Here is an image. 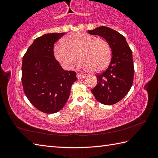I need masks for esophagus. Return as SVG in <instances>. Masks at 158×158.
Instances as JSON below:
<instances>
[{"mask_svg":"<svg viewBox=\"0 0 158 158\" xmlns=\"http://www.w3.org/2000/svg\"><path fill=\"white\" fill-rule=\"evenodd\" d=\"M77 79H84V78L85 75H84V74H80V73H77Z\"/></svg>","mask_w":158,"mask_h":158,"instance_id":"obj_1","label":"esophagus"}]
</instances>
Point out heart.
I'll use <instances>...</instances> for the list:
<instances>
[{
    "label": "heart",
    "instance_id": "obj_1",
    "mask_svg": "<svg viewBox=\"0 0 158 158\" xmlns=\"http://www.w3.org/2000/svg\"><path fill=\"white\" fill-rule=\"evenodd\" d=\"M56 59L66 69H71L77 56L79 67L90 73H98L108 66L111 58L110 46L103 39L85 33H74L63 40V44L54 49Z\"/></svg>",
    "mask_w": 158,
    "mask_h": 158
}]
</instances>
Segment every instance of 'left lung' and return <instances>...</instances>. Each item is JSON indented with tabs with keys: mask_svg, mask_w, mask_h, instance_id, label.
Listing matches in <instances>:
<instances>
[{
	"mask_svg": "<svg viewBox=\"0 0 158 158\" xmlns=\"http://www.w3.org/2000/svg\"><path fill=\"white\" fill-rule=\"evenodd\" d=\"M88 32L103 37L111 49V62L106 70L96 76L97 85L91 92L99 102L114 105L127 94L133 84L135 69L132 51L125 37L110 28L100 26Z\"/></svg>",
	"mask_w": 158,
	"mask_h": 158,
	"instance_id": "1",
	"label": "left lung"
}]
</instances>
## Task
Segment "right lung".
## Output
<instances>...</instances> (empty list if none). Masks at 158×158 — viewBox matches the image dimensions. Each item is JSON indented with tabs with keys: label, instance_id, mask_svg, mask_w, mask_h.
Here are the masks:
<instances>
[{
	"label": "right lung",
	"instance_id": "add662e5",
	"mask_svg": "<svg viewBox=\"0 0 158 158\" xmlns=\"http://www.w3.org/2000/svg\"><path fill=\"white\" fill-rule=\"evenodd\" d=\"M64 34L37 37L23 57V91L32 105L45 114L56 113L63 107L77 79L75 72L64 70L53 54L54 43Z\"/></svg>",
	"mask_w": 158,
	"mask_h": 158
}]
</instances>
